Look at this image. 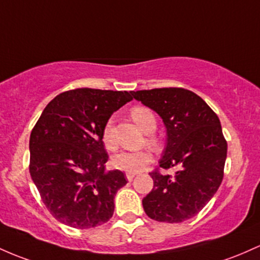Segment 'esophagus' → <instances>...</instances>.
Returning <instances> with one entry per match:
<instances>
[{"instance_id":"1","label":"esophagus","mask_w":260,"mask_h":260,"mask_svg":"<svg viewBox=\"0 0 260 260\" xmlns=\"http://www.w3.org/2000/svg\"><path fill=\"white\" fill-rule=\"evenodd\" d=\"M135 176H136L135 173H127V174H125V178H127L128 181H132Z\"/></svg>"}]
</instances>
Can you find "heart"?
Segmentation results:
<instances>
[{
  "mask_svg": "<svg viewBox=\"0 0 260 260\" xmlns=\"http://www.w3.org/2000/svg\"><path fill=\"white\" fill-rule=\"evenodd\" d=\"M131 116L133 121L139 125L144 133H153L156 129V117L150 108L145 106H135L131 110ZM102 142L107 149L112 150L116 148L115 139L112 136V121L108 119L102 127ZM149 144H156V138L153 135H149L147 138ZM152 160V153L149 150H138V152H119L112 156V167L115 169L122 170L125 173H138Z\"/></svg>",
  "mask_w": 260,
  "mask_h": 260,
  "instance_id": "obj_1",
  "label": "heart"
}]
</instances>
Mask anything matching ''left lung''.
<instances>
[{"mask_svg": "<svg viewBox=\"0 0 260 260\" xmlns=\"http://www.w3.org/2000/svg\"><path fill=\"white\" fill-rule=\"evenodd\" d=\"M133 98L155 111L167 127V147L159 167L149 173L152 191L143 199L148 217L167 223L186 221L206 206L223 179L227 141L217 115L200 96L182 87L133 91Z\"/></svg>", "mask_w": 260, "mask_h": 260, "instance_id": "8db88e82", "label": "left lung"}]
</instances>
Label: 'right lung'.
Listing matches in <instances>:
<instances>
[{
  "label": "right lung",
  "mask_w": 260,
  "mask_h": 260,
  "mask_svg": "<svg viewBox=\"0 0 260 260\" xmlns=\"http://www.w3.org/2000/svg\"><path fill=\"white\" fill-rule=\"evenodd\" d=\"M132 99V91H65L47 105L33 127L30 176L45 207L61 223L85 230L112 217L115 195L127 180L119 170H105L102 127Z\"/></svg>",
  "instance_id": "1"
}]
</instances>
